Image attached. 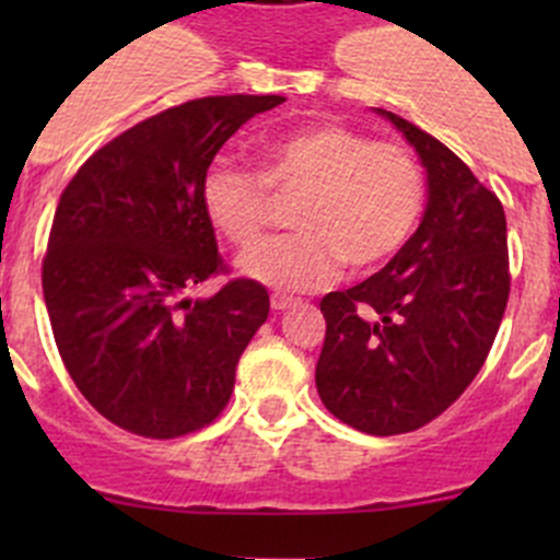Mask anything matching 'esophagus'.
Listing matches in <instances>:
<instances>
[{
	"label": "esophagus",
	"instance_id": "esophagus-1",
	"mask_svg": "<svg viewBox=\"0 0 560 560\" xmlns=\"http://www.w3.org/2000/svg\"><path fill=\"white\" fill-rule=\"evenodd\" d=\"M270 306H273V312H287V308H292V306H301V298L273 295L270 298Z\"/></svg>",
	"mask_w": 560,
	"mask_h": 560
}]
</instances>
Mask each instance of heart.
I'll return each mask as SVG.
<instances>
[{
	"label": "heart",
	"instance_id": "b5f03b06",
	"mask_svg": "<svg viewBox=\"0 0 560 560\" xmlns=\"http://www.w3.org/2000/svg\"><path fill=\"white\" fill-rule=\"evenodd\" d=\"M268 184L303 195L292 213L301 233L248 248L238 270L281 292L327 287L343 265L354 273L382 268L409 244L425 206V178L404 145L314 124L270 138L262 175L213 160L200 184L208 222L233 244H252L268 219Z\"/></svg>",
	"mask_w": 560,
	"mask_h": 560
}]
</instances>
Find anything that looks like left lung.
<instances>
[{
	"label": "left lung",
	"instance_id": "left-lung-1",
	"mask_svg": "<svg viewBox=\"0 0 560 560\" xmlns=\"http://www.w3.org/2000/svg\"><path fill=\"white\" fill-rule=\"evenodd\" d=\"M374 110L420 156L428 206L380 273L322 298L316 393L347 425L395 436L442 415L479 374L510 298V257L499 197L436 138Z\"/></svg>",
	"mask_w": 560,
	"mask_h": 560
}]
</instances>
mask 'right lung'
Masks as SVG:
<instances>
[{
  "label": "right lung",
  "instance_id": "right-lung-1",
  "mask_svg": "<svg viewBox=\"0 0 560 560\" xmlns=\"http://www.w3.org/2000/svg\"><path fill=\"white\" fill-rule=\"evenodd\" d=\"M281 103L230 94L171 107L67 184L43 262L45 308L65 369L113 425L175 439L228 406L270 298L248 279L189 295L222 268L200 184L248 118Z\"/></svg>",
  "mask_w": 560,
  "mask_h": 560
}]
</instances>
